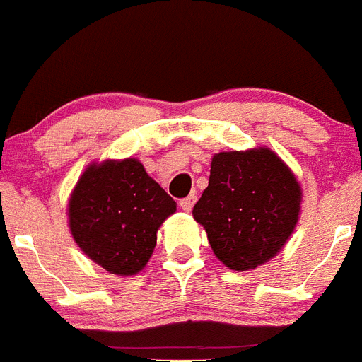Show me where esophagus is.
Here are the masks:
<instances>
[{"label":"esophagus","mask_w":362,"mask_h":362,"mask_svg":"<svg viewBox=\"0 0 362 362\" xmlns=\"http://www.w3.org/2000/svg\"><path fill=\"white\" fill-rule=\"evenodd\" d=\"M196 199H197L196 194H192V196H188V197H185V199L179 201V206H181L185 212H190L192 206H194V203H196Z\"/></svg>","instance_id":"1"}]
</instances>
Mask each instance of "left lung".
I'll return each mask as SVG.
<instances>
[{
    "label": "left lung",
    "mask_w": 362,
    "mask_h": 362,
    "mask_svg": "<svg viewBox=\"0 0 362 362\" xmlns=\"http://www.w3.org/2000/svg\"><path fill=\"white\" fill-rule=\"evenodd\" d=\"M303 190L267 146L214 153L209 187L192 216L230 270H254L281 252L299 221Z\"/></svg>",
    "instance_id": "8db88e82"
}]
</instances>
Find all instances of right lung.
I'll use <instances>...</instances> for the list:
<instances>
[{"label":"right lung","mask_w":362,"mask_h":362,"mask_svg":"<svg viewBox=\"0 0 362 362\" xmlns=\"http://www.w3.org/2000/svg\"><path fill=\"white\" fill-rule=\"evenodd\" d=\"M177 204L134 158L90 163L70 194L66 214L76 245L114 276L146 267L158 230Z\"/></svg>","instance_id":"obj_1"}]
</instances>
